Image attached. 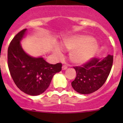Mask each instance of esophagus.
<instances>
[{"label": "esophagus", "mask_w": 123, "mask_h": 123, "mask_svg": "<svg viewBox=\"0 0 123 123\" xmlns=\"http://www.w3.org/2000/svg\"><path fill=\"white\" fill-rule=\"evenodd\" d=\"M67 65H63V67H62V69L63 70H65V69H67Z\"/></svg>", "instance_id": "34e87169"}]
</instances>
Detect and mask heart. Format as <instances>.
<instances>
[{"label":"heart","instance_id":"obj_1","mask_svg":"<svg viewBox=\"0 0 123 123\" xmlns=\"http://www.w3.org/2000/svg\"><path fill=\"white\" fill-rule=\"evenodd\" d=\"M62 48L70 51L69 58L73 62L82 65L89 61L98 51V44L92 36L75 35L66 38L62 44ZM55 56H62V50L57 47L54 49Z\"/></svg>","mask_w":123,"mask_h":123}]
</instances>
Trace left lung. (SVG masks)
<instances>
[{
  "label": "left lung",
  "mask_w": 123,
  "mask_h": 123,
  "mask_svg": "<svg viewBox=\"0 0 123 123\" xmlns=\"http://www.w3.org/2000/svg\"><path fill=\"white\" fill-rule=\"evenodd\" d=\"M113 56L103 59L92 58L81 67H75L76 77L71 82L73 88L81 94H89L104 85L111 69Z\"/></svg>",
  "instance_id": "8db88e82"
}]
</instances>
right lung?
I'll use <instances>...</instances> for the list:
<instances>
[{
  "label": "right lung",
  "mask_w": 123,
  "mask_h": 123,
  "mask_svg": "<svg viewBox=\"0 0 123 123\" xmlns=\"http://www.w3.org/2000/svg\"><path fill=\"white\" fill-rule=\"evenodd\" d=\"M26 30L23 29L11 41L8 48V67L17 86L25 94L34 96L45 92L54 75L62 70V64L52 65L42 57L28 55L20 44Z\"/></svg>",
  "instance_id": "add662e5"
}]
</instances>
